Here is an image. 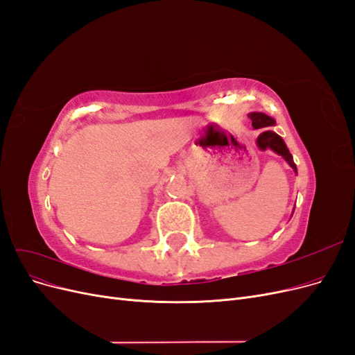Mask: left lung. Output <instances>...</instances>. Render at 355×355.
<instances>
[{
	"mask_svg": "<svg viewBox=\"0 0 355 355\" xmlns=\"http://www.w3.org/2000/svg\"><path fill=\"white\" fill-rule=\"evenodd\" d=\"M249 118L252 120V125L254 128L270 127V125L275 124V121L271 116H268L266 114H262V112H252V114H249ZM257 146H259L262 151H265V149H272V151H275L278 155H282L290 164V167L296 171V164L293 163L292 154L288 153L284 141L277 133H274L271 130H265L259 137H257Z\"/></svg>",
	"mask_w": 355,
	"mask_h": 355,
	"instance_id": "obj_1",
	"label": "left lung"
}]
</instances>
